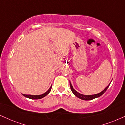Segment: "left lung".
<instances>
[{
  "label": "left lung",
  "instance_id": "8db88e82",
  "mask_svg": "<svg viewBox=\"0 0 125 125\" xmlns=\"http://www.w3.org/2000/svg\"><path fill=\"white\" fill-rule=\"evenodd\" d=\"M109 85H110V84H109L108 85V86L106 87V88H105V89L103 91H101V93H98V94H94V95H83V94H80L79 93H78L77 91H76V90H75L74 88H73V87L71 83H70V89H71L72 93H73V94H74V95L76 96V97L79 98L80 99H82V100H86V101L87 100H93V99L96 98H98V97H100V96H101L104 94V93L106 91V90L108 89V88L109 87Z\"/></svg>",
  "mask_w": 125,
  "mask_h": 125
}]
</instances>
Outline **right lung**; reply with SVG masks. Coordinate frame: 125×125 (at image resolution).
Here are the masks:
<instances>
[{
  "label": "right lung",
  "instance_id": "right-lung-1",
  "mask_svg": "<svg viewBox=\"0 0 125 125\" xmlns=\"http://www.w3.org/2000/svg\"><path fill=\"white\" fill-rule=\"evenodd\" d=\"M51 88H52V85H51L50 88H49V89L48 90L46 93H45L44 94H42V95H25V94H22V95L24 96L25 97L28 98L32 99V100H38V99H41V98H42L45 97L46 95H47L48 94H49V93L51 91Z\"/></svg>",
  "mask_w": 125,
  "mask_h": 125
}]
</instances>
